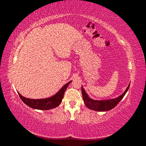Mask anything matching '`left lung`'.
I'll return each instance as SVG.
<instances>
[{"label": "left lung", "instance_id": "obj_1", "mask_svg": "<svg viewBox=\"0 0 146 146\" xmlns=\"http://www.w3.org/2000/svg\"><path fill=\"white\" fill-rule=\"evenodd\" d=\"M130 87V84L127 88L125 91L123 93L119 96L118 98L110 99V100H92L91 98L88 97L86 92H85V90L83 89V88L82 86V93L83 96V99L84 100V103L85 104L86 107L89 108L90 109H91L92 110L97 111H108L114 108L119 103L123 96H125L126 92H127L128 90Z\"/></svg>", "mask_w": 146, "mask_h": 146}]
</instances>
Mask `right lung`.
<instances>
[{
  "label": "right lung",
  "instance_id": "obj_1",
  "mask_svg": "<svg viewBox=\"0 0 146 146\" xmlns=\"http://www.w3.org/2000/svg\"><path fill=\"white\" fill-rule=\"evenodd\" d=\"M70 82H71V81L66 83L64 86L61 88L60 90L56 94H55L54 96L50 97L49 98L42 99H32L24 98V97L22 96L19 92L18 94L23 102L31 108L42 110H50L58 107L61 104L63 98L64 92L67 89L69 84Z\"/></svg>",
  "mask_w": 146,
  "mask_h": 146
}]
</instances>
